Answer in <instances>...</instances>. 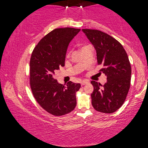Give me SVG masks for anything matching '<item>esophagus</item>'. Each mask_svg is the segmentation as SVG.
Here are the masks:
<instances>
[{
  "mask_svg": "<svg viewBox=\"0 0 148 148\" xmlns=\"http://www.w3.org/2000/svg\"><path fill=\"white\" fill-rule=\"evenodd\" d=\"M87 84H88V82H87V81H82V82H81V85H82V86H84V85Z\"/></svg>",
  "mask_w": 148,
  "mask_h": 148,
  "instance_id": "1",
  "label": "esophagus"
}]
</instances>
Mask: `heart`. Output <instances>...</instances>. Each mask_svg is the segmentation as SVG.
I'll return each mask as SVG.
<instances>
[{"label":"heart","instance_id":"b5f03b06","mask_svg":"<svg viewBox=\"0 0 148 148\" xmlns=\"http://www.w3.org/2000/svg\"><path fill=\"white\" fill-rule=\"evenodd\" d=\"M87 46H84V47H82V49H84V48H85V47H86ZM69 53H68V55H69Z\"/></svg>","mask_w":148,"mask_h":148}]
</instances>
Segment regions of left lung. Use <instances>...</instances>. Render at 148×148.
<instances>
[{"label": "left lung", "instance_id": "obj_1", "mask_svg": "<svg viewBox=\"0 0 148 148\" xmlns=\"http://www.w3.org/2000/svg\"><path fill=\"white\" fill-rule=\"evenodd\" d=\"M97 51L100 72L107 76L104 86L95 81L91 103L97 111L111 114L121 107L126 99L131 86V66L122 45L105 32L95 29H82Z\"/></svg>", "mask_w": 148, "mask_h": 148}]
</instances>
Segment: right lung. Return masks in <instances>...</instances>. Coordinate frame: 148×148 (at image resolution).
Returning <instances> with one entry per match:
<instances>
[{
	"instance_id": "obj_1",
	"label": "right lung",
	"mask_w": 148,
	"mask_h": 148,
	"mask_svg": "<svg viewBox=\"0 0 148 148\" xmlns=\"http://www.w3.org/2000/svg\"><path fill=\"white\" fill-rule=\"evenodd\" d=\"M79 29H56L40 40L30 60V85L37 102L48 113L63 116L76 106V92L81 85L69 82L65 86L53 77L55 71L64 66L67 48Z\"/></svg>"
}]
</instances>
